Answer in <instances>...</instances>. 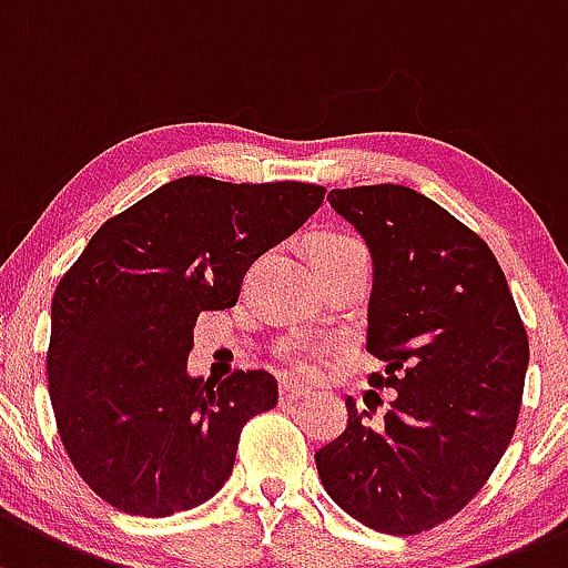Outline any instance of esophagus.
<instances>
[{
  "instance_id": "1",
  "label": "esophagus",
  "mask_w": 568,
  "mask_h": 568,
  "mask_svg": "<svg viewBox=\"0 0 568 568\" xmlns=\"http://www.w3.org/2000/svg\"><path fill=\"white\" fill-rule=\"evenodd\" d=\"M307 389H302V386L291 384V381H280V403L283 405H291L296 403V399H302Z\"/></svg>"
}]
</instances>
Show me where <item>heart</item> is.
<instances>
[{
  "label": "heart",
  "mask_w": 568,
  "mask_h": 568,
  "mask_svg": "<svg viewBox=\"0 0 568 568\" xmlns=\"http://www.w3.org/2000/svg\"><path fill=\"white\" fill-rule=\"evenodd\" d=\"M354 250H364V244L354 234H345V231H321L313 239V244H310V253H313L315 264H326V261L339 258L345 253H354ZM277 356L291 373L313 375L318 369L324 348L318 343H313L310 337H291L280 345Z\"/></svg>",
  "instance_id": "obj_1"
}]
</instances>
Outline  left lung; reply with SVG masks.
I'll return each mask as SVG.
<instances>
[{
    "label": "left lung",
    "instance_id": "1",
    "mask_svg": "<svg viewBox=\"0 0 568 568\" xmlns=\"http://www.w3.org/2000/svg\"><path fill=\"white\" fill-rule=\"evenodd\" d=\"M329 204L373 253L367 351L384 369L367 381L397 394L375 427L345 399L348 425L315 465L354 520L422 534L463 511L504 457L528 334L493 250L444 206L403 184L332 190Z\"/></svg>",
    "mask_w": 568,
    "mask_h": 568
}]
</instances>
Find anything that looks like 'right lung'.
<instances>
[{"instance_id": "obj_1", "label": "right lung", "mask_w": 568, "mask_h": 568, "mask_svg": "<svg viewBox=\"0 0 568 568\" xmlns=\"http://www.w3.org/2000/svg\"><path fill=\"white\" fill-rule=\"evenodd\" d=\"M307 182L182 176L105 220L51 302L48 394L70 463L105 504L169 517L212 498L242 427L277 381L236 369L190 378L201 310L239 300L244 272L321 206Z\"/></svg>"}]
</instances>
